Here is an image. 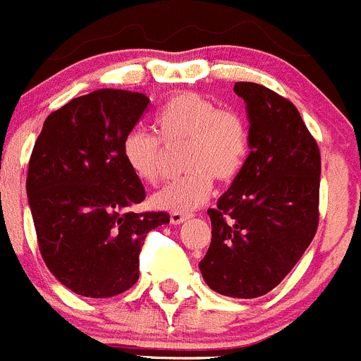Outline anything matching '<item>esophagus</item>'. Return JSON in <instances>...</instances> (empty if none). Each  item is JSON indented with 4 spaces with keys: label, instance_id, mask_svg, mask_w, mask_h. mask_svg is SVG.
Listing matches in <instances>:
<instances>
[{
    "label": "esophagus",
    "instance_id": "obj_1",
    "mask_svg": "<svg viewBox=\"0 0 361 361\" xmlns=\"http://www.w3.org/2000/svg\"><path fill=\"white\" fill-rule=\"evenodd\" d=\"M188 218H191L190 212H171L170 214V221L173 223V225H180V223L186 221Z\"/></svg>",
    "mask_w": 361,
    "mask_h": 361
}]
</instances>
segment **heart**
<instances>
[{
	"mask_svg": "<svg viewBox=\"0 0 361 361\" xmlns=\"http://www.w3.org/2000/svg\"><path fill=\"white\" fill-rule=\"evenodd\" d=\"M156 135L133 129L122 142L126 166L143 184L161 177L163 147L186 143L183 177L161 188L152 205L163 211L190 212L204 204L212 190V178L226 183L234 178L248 156V129L238 113L221 109L200 94H178L156 116Z\"/></svg>",
	"mask_w": 361,
	"mask_h": 361,
	"instance_id": "obj_1",
	"label": "heart"
}]
</instances>
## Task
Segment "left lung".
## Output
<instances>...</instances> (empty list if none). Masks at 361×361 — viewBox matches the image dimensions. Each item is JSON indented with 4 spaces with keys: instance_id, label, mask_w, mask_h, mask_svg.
I'll return each mask as SVG.
<instances>
[{
    "instance_id": "8db88e82",
    "label": "left lung",
    "mask_w": 361,
    "mask_h": 361,
    "mask_svg": "<svg viewBox=\"0 0 361 361\" xmlns=\"http://www.w3.org/2000/svg\"><path fill=\"white\" fill-rule=\"evenodd\" d=\"M234 92L246 104L250 154L207 211L212 239L198 267L212 290L250 300L273 290L314 239L321 154L293 102L257 83Z\"/></svg>"
}]
</instances>
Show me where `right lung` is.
<instances>
[{"label":"right lung","instance_id":"add662e5","mask_svg":"<svg viewBox=\"0 0 361 361\" xmlns=\"http://www.w3.org/2000/svg\"><path fill=\"white\" fill-rule=\"evenodd\" d=\"M150 99L95 90L44 122L30 157L26 193L47 269L85 298H111L138 281L140 250L166 212L129 211L145 188L129 171L122 142Z\"/></svg>","mask_w":361,"mask_h":361}]
</instances>
